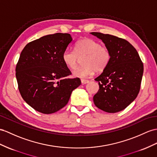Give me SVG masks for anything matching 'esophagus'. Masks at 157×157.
Instances as JSON below:
<instances>
[{
	"label": "esophagus",
	"mask_w": 157,
	"mask_h": 157,
	"mask_svg": "<svg viewBox=\"0 0 157 157\" xmlns=\"http://www.w3.org/2000/svg\"><path fill=\"white\" fill-rule=\"evenodd\" d=\"M89 81H88V80H86V79H81V82L82 84H86L89 82Z\"/></svg>",
	"instance_id": "1"
}]
</instances>
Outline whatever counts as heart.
Here are the masks:
<instances>
[{
    "instance_id": "b5f03b06",
    "label": "heart",
    "mask_w": 157,
    "mask_h": 157,
    "mask_svg": "<svg viewBox=\"0 0 157 157\" xmlns=\"http://www.w3.org/2000/svg\"><path fill=\"white\" fill-rule=\"evenodd\" d=\"M82 56V64L73 71V76L76 77L87 78L93 75L96 70L98 72L104 71L111 60V53L108 47L89 38L76 42L75 51L71 48L64 50L62 58L67 67L74 69L79 58Z\"/></svg>"
}]
</instances>
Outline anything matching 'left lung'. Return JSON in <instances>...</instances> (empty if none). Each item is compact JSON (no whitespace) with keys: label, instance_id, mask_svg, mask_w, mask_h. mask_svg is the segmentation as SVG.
<instances>
[{"label":"left lung","instance_id":"8db88e82","mask_svg":"<svg viewBox=\"0 0 157 157\" xmlns=\"http://www.w3.org/2000/svg\"><path fill=\"white\" fill-rule=\"evenodd\" d=\"M111 53V60L95 78L99 89L94 94L95 106L103 111L123 110L138 95L143 74V63L135 48L125 39L109 34L93 32Z\"/></svg>","mask_w":157,"mask_h":157}]
</instances>
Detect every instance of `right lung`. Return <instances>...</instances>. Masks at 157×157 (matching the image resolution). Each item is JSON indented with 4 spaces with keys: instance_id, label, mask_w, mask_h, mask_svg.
I'll use <instances>...</instances> for the list:
<instances>
[{
    "instance_id": "obj_1",
    "label": "right lung",
    "mask_w": 157,
    "mask_h": 157,
    "mask_svg": "<svg viewBox=\"0 0 157 157\" xmlns=\"http://www.w3.org/2000/svg\"><path fill=\"white\" fill-rule=\"evenodd\" d=\"M72 40L68 33L48 34L26 44L16 67L21 97L34 110L43 114L57 112L65 106L72 90L81 84L68 78L71 72L63 53Z\"/></svg>"
}]
</instances>
